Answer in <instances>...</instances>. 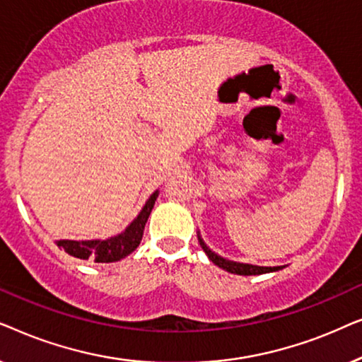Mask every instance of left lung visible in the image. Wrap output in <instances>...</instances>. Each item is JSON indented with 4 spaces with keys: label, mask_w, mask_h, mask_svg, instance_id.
I'll return each mask as SVG.
<instances>
[{
    "label": "left lung",
    "mask_w": 362,
    "mask_h": 362,
    "mask_svg": "<svg viewBox=\"0 0 362 362\" xmlns=\"http://www.w3.org/2000/svg\"><path fill=\"white\" fill-rule=\"evenodd\" d=\"M197 239H199V244L202 247V250L206 252V255L209 257V260L212 264L221 267L226 272H230V274L235 275H262V274H270V272H276L281 270L284 267H259V265H250V264H240V262H234V260H227L224 257L217 255L216 252H212L209 247L204 244V240L201 239V235L197 234Z\"/></svg>",
    "instance_id": "1"
}]
</instances>
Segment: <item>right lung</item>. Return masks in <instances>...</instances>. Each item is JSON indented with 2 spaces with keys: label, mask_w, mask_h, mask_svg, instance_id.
I'll list each match as a JSON object with an SVG mask.
<instances>
[{
  "label": "right lung",
  "mask_w": 362,
  "mask_h": 362,
  "mask_svg": "<svg viewBox=\"0 0 362 362\" xmlns=\"http://www.w3.org/2000/svg\"><path fill=\"white\" fill-rule=\"evenodd\" d=\"M158 197V191L148 197V201L143 206L135 219L132 221V224L127 227L122 234L113 235L110 239L100 240H57V247H61L67 252L69 255L77 257L82 260H92L97 264H110V262L122 260L123 257L132 254L133 250L140 245L143 230H145V224L148 217L151 214L153 206Z\"/></svg>",
  "instance_id": "obj_1"
}]
</instances>
